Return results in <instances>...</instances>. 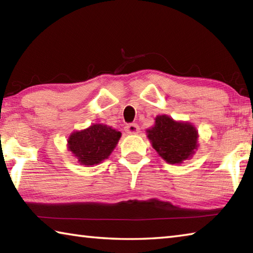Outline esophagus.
I'll return each instance as SVG.
<instances>
[{
	"label": "esophagus",
	"mask_w": 253,
	"mask_h": 253,
	"mask_svg": "<svg viewBox=\"0 0 253 253\" xmlns=\"http://www.w3.org/2000/svg\"><path fill=\"white\" fill-rule=\"evenodd\" d=\"M125 130L127 134H138L139 132V126L137 124H128L125 127Z\"/></svg>",
	"instance_id": "obj_1"
}]
</instances>
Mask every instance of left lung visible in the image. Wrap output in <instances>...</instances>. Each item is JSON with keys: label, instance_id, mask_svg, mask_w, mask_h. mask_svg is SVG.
Wrapping results in <instances>:
<instances>
[{"label": "left lung", "instance_id": "1", "mask_svg": "<svg viewBox=\"0 0 253 253\" xmlns=\"http://www.w3.org/2000/svg\"><path fill=\"white\" fill-rule=\"evenodd\" d=\"M152 146L169 164H181L198 148L199 134L191 123L175 122L166 115L155 118V125L146 130Z\"/></svg>", "mask_w": 253, "mask_h": 253}]
</instances>
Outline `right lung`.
I'll return each mask as SVG.
<instances>
[{
  "label": "right lung",
  "instance_id": "1",
  "mask_svg": "<svg viewBox=\"0 0 253 253\" xmlns=\"http://www.w3.org/2000/svg\"><path fill=\"white\" fill-rule=\"evenodd\" d=\"M121 136V131L109 126L93 124L87 129L72 132L68 138V149L81 165H97L108 158Z\"/></svg>",
  "mask_w": 253,
  "mask_h": 253
}]
</instances>
